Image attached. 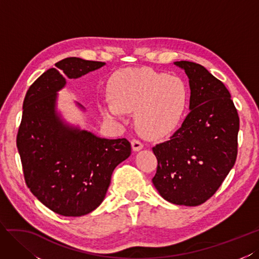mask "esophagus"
<instances>
[{"mask_svg":"<svg viewBox=\"0 0 259 259\" xmlns=\"http://www.w3.org/2000/svg\"><path fill=\"white\" fill-rule=\"evenodd\" d=\"M131 146H132V150H134L135 152H139L140 150L143 149V144L140 142L139 140H132Z\"/></svg>","mask_w":259,"mask_h":259,"instance_id":"esophagus-1","label":"esophagus"}]
</instances>
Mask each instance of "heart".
I'll list each match as a JSON object with an SVG mask.
<instances>
[{
  "instance_id": "heart-1",
  "label": "heart",
  "mask_w": 259,
  "mask_h": 259,
  "mask_svg": "<svg viewBox=\"0 0 259 259\" xmlns=\"http://www.w3.org/2000/svg\"><path fill=\"white\" fill-rule=\"evenodd\" d=\"M112 103L103 107L108 119L119 120L123 113H135L139 134L158 139L170 135L182 120L188 104L183 81L150 68L118 72L109 85Z\"/></svg>"
}]
</instances>
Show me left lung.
<instances>
[{"mask_svg":"<svg viewBox=\"0 0 259 259\" xmlns=\"http://www.w3.org/2000/svg\"><path fill=\"white\" fill-rule=\"evenodd\" d=\"M189 78L190 113L170 140L153 147L154 187L169 203L197 206L211 197L234 166L240 119L225 84L202 65L175 62Z\"/></svg>","mask_w":259,"mask_h":259,"instance_id":"left-lung-1","label":"left lung"}]
</instances>
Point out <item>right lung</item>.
Masks as SVG:
<instances>
[{
  "mask_svg": "<svg viewBox=\"0 0 259 259\" xmlns=\"http://www.w3.org/2000/svg\"><path fill=\"white\" fill-rule=\"evenodd\" d=\"M104 65L65 58L34 81L24 100L17 149L25 180L31 193L58 215L80 217L98 208L114 169L131 154L128 140L100 138L68 123L57 110L65 77L77 79Z\"/></svg>",
  "mask_w": 259,
  "mask_h": 259,
  "instance_id": "obj_1",
  "label": "right lung"
}]
</instances>
